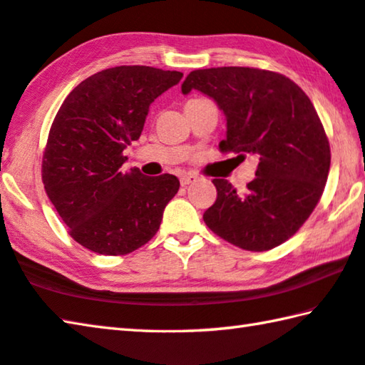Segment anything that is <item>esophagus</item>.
I'll use <instances>...</instances> for the list:
<instances>
[{"mask_svg": "<svg viewBox=\"0 0 365 365\" xmlns=\"http://www.w3.org/2000/svg\"><path fill=\"white\" fill-rule=\"evenodd\" d=\"M196 178H197V177H196L195 174H185V175H182V177H180L182 187H187V185L196 182Z\"/></svg>", "mask_w": 365, "mask_h": 365, "instance_id": "obj_1", "label": "esophagus"}]
</instances>
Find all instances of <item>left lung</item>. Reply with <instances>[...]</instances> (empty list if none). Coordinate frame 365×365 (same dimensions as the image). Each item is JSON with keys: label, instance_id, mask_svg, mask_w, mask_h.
<instances>
[{"label": "left lung", "instance_id": "1", "mask_svg": "<svg viewBox=\"0 0 365 365\" xmlns=\"http://www.w3.org/2000/svg\"><path fill=\"white\" fill-rule=\"evenodd\" d=\"M193 88L211 96L227 117L220 153L259 158L245 193L214 178L217 200L202 215L206 225L246 251L285 243L316 209L329 177L330 145L316 108L293 80L256 67L193 71L182 91Z\"/></svg>", "mask_w": 365, "mask_h": 365}]
</instances>
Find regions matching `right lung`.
Segmentation results:
<instances>
[{
    "label": "right lung",
    "mask_w": 365,
    "mask_h": 365,
    "mask_svg": "<svg viewBox=\"0 0 365 365\" xmlns=\"http://www.w3.org/2000/svg\"><path fill=\"white\" fill-rule=\"evenodd\" d=\"M183 77L150 66H117L83 80L61 104L43 151L41 180L69 235L86 250L123 256L156 235L177 195L175 175L123 170L150 104Z\"/></svg>",
    "instance_id": "obj_1"
}]
</instances>
